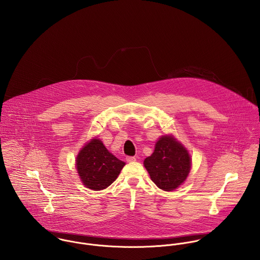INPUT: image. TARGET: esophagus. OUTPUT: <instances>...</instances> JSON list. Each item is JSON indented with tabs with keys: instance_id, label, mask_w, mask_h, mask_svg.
Listing matches in <instances>:
<instances>
[{
	"instance_id": "34e87169",
	"label": "esophagus",
	"mask_w": 260,
	"mask_h": 260,
	"mask_svg": "<svg viewBox=\"0 0 260 260\" xmlns=\"http://www.w3.org/2000/svg\"><path fill=\"white\" fill-rule=\"evenodd\" d=\"M126 161L127 162H134V161H136V158L133 157V156H127L126 157Z\"/></svg>"
}]
</instances>
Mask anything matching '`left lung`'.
<instances>
[{
    "mask_svg": "<svg viewBox=\"0 0 260 260\" xmlns=\"http://www.w3.org/2000/svg\"><path fill=\"white\" fill-rule=\"evenodd\" d=\"M151 180L164 191H172L185 181L191 167L190 156L172 136L161 137L151 156L144 160Z\"/></svg>",
    "mask_w": 260,
    "mask_h": 260,
    "instance_id": "obj_1",
    "label": "left lung"
}]
</instances>
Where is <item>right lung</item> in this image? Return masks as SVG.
<instances>
[{"mask_svg": "<svg viewBox=\"0 0 260 260\" xmlns=\"http://www.w3.org/2000/svg\"><path fill=\"white\" fill-rule=\"evenodd\" d=\"M76 162L82 182L92 190H102L111 185L125 165L99 139L91 140L82 148Z\"/></svg>", "mask_w": 260, "mask_h": 260, "instance_id": "1", "label": "right lung"}]
</instances>
